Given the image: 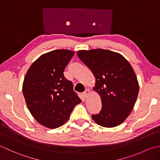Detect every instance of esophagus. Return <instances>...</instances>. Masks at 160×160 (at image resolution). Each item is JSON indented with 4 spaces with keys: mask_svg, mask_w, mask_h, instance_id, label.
<instances>
[{
    "mask_svg": "<svg viewBox=\"0 0 160 160\" xmlns=\"http://www.w3.org/2000/svg\"><path fill=\"white\" fill-rule=\"evenodd\" d=\"M90 93V91L89 89H87L86 90H85L84 92H83V96L85 97V98H86V97H88L89 96V94Z\"/></svg>",
    "mask_w": 160,
    "mask_h": 160,
    "instance_id": "34e87169",
    "label": "esophagus"
}]
</instances>
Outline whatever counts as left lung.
<instances>
[{
    "mask_svg": "<svg viewBox=\"0 0 160 160\" xmlns=\"http://www.w3.org/2000/svg\"><path fill=\"white\" fill-rule=\"evenodd\" d=\"M77 56L93 73V90L102 99V110L92 115V119L106 128L121 124L131 112L139 90L132 66L122 54L103 49L79 50Z\"/></svg>",
    "mask_w": 160,
    "mask_h": 160,
    "instance_id": "obj_1",
    "label": "left lung"
}]
</instances>
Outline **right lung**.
Returning a JSON list of instances; mask_svg holds the SVG:
<instances>
[{
    "mask_svg": "<svg viewBox=\"0 0 160 160\" xmlns=\"http://www.w3.org/2000/svg\"><path fill=\"white\" fill-rule=\"evenodd\" d=\"M74 52L57 50L45 53L32 64L25 74L22 93L32 115L47 128L63 125L81 100L63 72Z\"/></svg>",
    "mask_w": 160,
    "mask_h": 160,
    "instance_id": "right-lung-1",
    "label": "right lung"
}]
</instances>
